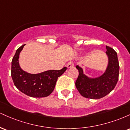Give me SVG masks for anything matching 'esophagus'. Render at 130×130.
I'll use <instances>...</instances> for the list:
<instances>
[{
    "label": "esophagus",
    "mask_w": 130,
    "mask_h": 130,
    "mask_svg": "<svg viewBox=\"0 0 130 130\" xmlns=\"http://www.w3.org/2000/svg\"><path fill=\"white\" fill-rule=\"evenodd\" d=\"M67 67L68 68H72V67H74V64H73V62H69L68 63H67Z\"/></svg>",
    "instance_id": "34e87169"
}]
</instances>
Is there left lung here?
I'll list each match as a JSON object with an SVG mask.
<instances>
[{
	"instance_id": "left-lung-1",
	"label": "left lung",
	"mask_w": 130,
	"mask_h": 130,
	"mask_svg": "<svg viewBox=\"0 0 130 130\" xmlns=\"http://www.w3.org/2000/svg\"><path fill=\"white\" fill-rule=\"evenodd\" d=\"M106 53L108 57V65L105 72L95 78L87 76L83 70L79 65V76L75 85L77 90L83 96L90 99H100L109 93L117 84L119 79V64L117 54L109 46H106Z\"/></svg>"
}]
</instances>
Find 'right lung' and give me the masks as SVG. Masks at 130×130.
Returning <instances> with one entry per match:
<instances>
[{"label": "right lung", "mask_w": 130, "mask_h": 130, "mask_svg": "<svg viewBox=\"0 0 130 130\" xmlns=\"http://www.w3.org/2000/svg\"><path fill=\"white\" fill-rule=\"evenodd\" d=\"M25 44L19 47L11 62V77L14 86L23 93L31 97L49 96L54 89L57 80L66 71L67 67L60 70H47L38 74H30L21 69L19 63V54Z\"/></svg>", "instance_id": "right-lung-1"}]
</instances>
